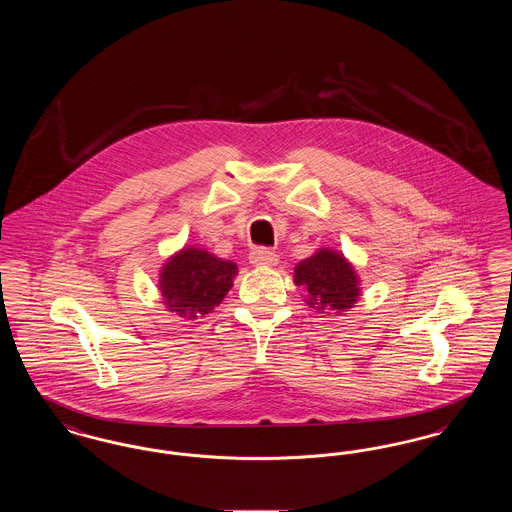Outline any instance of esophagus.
<instances>
[{
	"instance_id": "1",
	"label": "esophagus",
	"mask_w": 512,
	"mask_h": 512,
	"mask_svg": "<svg viewBox=\"0 0 512 512\" xmlns=\"http://www.w3.org/2000/svg\"><path fill=\"white\" fill-rule=\"evenodd\" d=\"M249 261L255 267H274L278 263V255L267 247H257L249 253Z\"/></svg>"
}]
</instances>
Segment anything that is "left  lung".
<instances>
[{"label":"left lung","mask_w":512,"mask_h":512,"mask_svg":"<svg viewBox=\"0 0 512 512\" xmlns=\"http://www.w3.org/2000/svg\"><path fill=\"white\" fill-rule=\"evenodd\" d=\"M293 282L307 290V305L317 311H347L359 299V276L353 265L332 249H318L317 253L301 261Z\"/></svg>","instance_id":"obj_1"}]
</instances>
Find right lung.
Segmentation results:
<instances>
[{
  "mask_svg": "<svg viewBox=\"0 0 512 512\" xmlns=\"http://www.w3.org/2000/svg\"><path fill=\"white\" fill-rule=\"evenodd\" d=\"M238 267L209 251L184 247L165 263L159 274V290L167 311L184 320L211 313L230 292Z\"/></svg>",
  "mask_w": 512,
  "mask_h": 512,
  "instance_id": "right-lung-1",
  "label": "right lung"
}]
</instances>
